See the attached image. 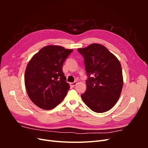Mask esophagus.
Returning <instances> with one entry per match:
<instances>
[{"label":"esophagus","mask_w":148,"mask_h":148,"mask_svg":"<svg viewBox=\"0 0 148 148\" xmlns=\"http://www.w3.org/2000/svg\"><path fill=\"white\" fill-rule=\"evenodd\" d=\"M77 84V82H73V83H70V86H72V87L75 86Z\"/></svg>","instance_id":"34e87169"}]
</instances>
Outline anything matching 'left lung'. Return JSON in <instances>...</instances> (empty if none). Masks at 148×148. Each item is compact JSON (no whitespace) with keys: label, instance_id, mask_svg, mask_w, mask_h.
Segmentation results:
<instances>
[{"label":"left lung","instance_id":"1","mask_svg":"<svg viewBox=\"0 0 148 148\" xmlns=\"http://www.w3.org/2000/svg\"><path fill=\"white\" fill-rule=\"evenodd\" d=\"M78 51L84 59L86 91L81 95L89 109L97 113L108 111L119 99L123 80L119 60L105 46L92 44Z\"/></svg>","mask_w":148,"mask_h":148}]
</instances>
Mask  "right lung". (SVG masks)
I'll return each mask as SVG.
<instances>
[{"label": "right lung", "instance_id": "obj_1", "mask_svg": "<svg viewBox=\"0 0 148 148\" xmlns=\"http://www.w3.org/2000/svg\"><path fill=\"white\" fill-rule=\"evenodd\" d=\"M73 49L50 45L42 47L26 66L25 84L30 99L45 110L52 109L64 99L70 86L62 65Z\"/></svg>", "mask_w": 148, "mask_h": 148}]
</instances>
